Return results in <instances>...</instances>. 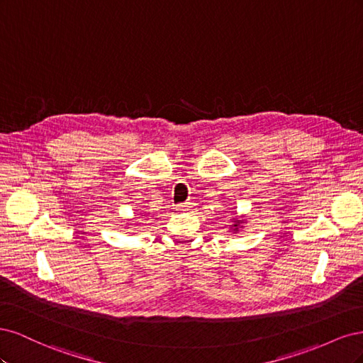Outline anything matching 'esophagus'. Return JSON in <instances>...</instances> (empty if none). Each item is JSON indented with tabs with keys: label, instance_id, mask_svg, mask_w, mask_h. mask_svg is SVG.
Here are the masks:
<instances>
[{
	"label": "esophagus",
	"instance_id": "esophagus-1",
	"mask_svg": "<svg viewBox=\"0 0 363 363\" xmlns=\"http://www.w3.org/2000/svg\"><path fill=\"white\" fill-rule=\"evenodd\" d=\"M192 207H194V203H191V201H186L179 206L180 211H189V208H192Z\"/></svg>",
	"mask_w": 363,
	"mask_h": 363
}]
</instances>
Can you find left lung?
<instances>
[{
  "instance_id": "left-lung-1",
  "label": "left lung",
  "mask_w": 363,
  "mask_h": 363,
  "mask_svg": "<svg viewBox=\"0 0 363 363\" xmlns=\"http://www.w3.org/2000/svg\"><path fill=\"white\" fill-rule=\"evenodd\" d=\"M242 225H244V216H240V218H233V224L230 225V232L239 233V232H240V228H242Z\"/></svg>"
}]
</instances>
